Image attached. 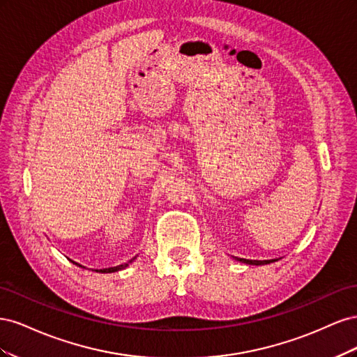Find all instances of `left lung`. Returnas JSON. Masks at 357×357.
Returning <instances> with one entry per match:
<instances>
[{
  "label": "left lung",
  "instance_id": "obj_1",
  "mask_svg": "<svg viewBox=\"0 0 357 357\" xmlns=\"http://www.w3.org/2000/svg\"><path fill=\"white\" fill-rule=\"evenodd\" d=\"M277 259H273V261H250V259H240V262L248 264V265H265V264H271L275 262Z\"/></svg>",
  "mask_w": 357,
  "mask_h": 357
}]
</instances>
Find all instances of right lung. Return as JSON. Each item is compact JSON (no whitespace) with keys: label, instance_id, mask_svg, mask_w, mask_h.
I'll list each match as a JSON object with an SVG mask.
<instances>
[{"label":"right lung","instance_id":"add662e5","mask_svg":"<svg viewBox=\"0 0 357 357\" xmlns=\"http://www.w3.org/2000/svg\"><path fill=\"white\" fill-rule=\"evenodd\" d=\"M134 261V259H131V261L129 262H126V264H123V265H119V266H113V268H105V269H100V273H116V271H119V269H123V268H126L129 264H131ZM79 266H82V265H79Z\"/></svg>","mask_w":357,"mask_h":357}]
</instances>
